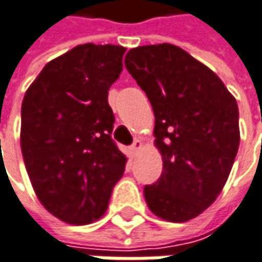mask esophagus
Instances as JSON below:
<instances>
[{"label": "esophagus", "instance_id": "34e87169", "mask_svg": "<svg viewBox=\"0 0 262 262\" xmlns=\"http://www.w3.org/2000/svg\"><path fill=\"white\" fill-rule=\"evenodd\" d=\"M141 148H142V142H141V139H135V141H133V144L130 145L132 156L138 155Z\"/></svg>", "mask_w": 262, "mask_h": 262}]
</instances>
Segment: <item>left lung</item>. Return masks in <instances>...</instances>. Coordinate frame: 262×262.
<instances>
[{
	"mask_svg": "<svg viewBox=\"0 0 262 262\" xmlns=\"http://www.w3.org/2000/svg\"><path fill=\"white\" fill-rule=\"evenodd\" d=\"M127 72L155 112V144L163 172L144 187L160 219L186 222L210 207L224 189L240 144L238 106L225 83L176 45L130 49Z\"/></svg>",
	"mask_w": 262,
	"mask_h": 262,
	"instance_id": "1",
	"label": "left lung"
}]
</instances>
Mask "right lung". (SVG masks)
I'll return each instance as SVG.
<instances>
[{
	"mask_svg": "<svg viewBox=\"0 0 262 262\" xmlns=\"http://www.w3.org/2000/svg\"><path fill=\"white\" fill-rule=\"evenodd\" d=\"M126 48L85 43L49 61L22 102L20 148L37 198L70 225L100 219L126 156L112 141L107 91Z\"/></svg>",
	"mask_w": 262,
	"mask_h": 262,
	"instance_id": "add662e5",
	"label": "right lung"
}]
</instances>
